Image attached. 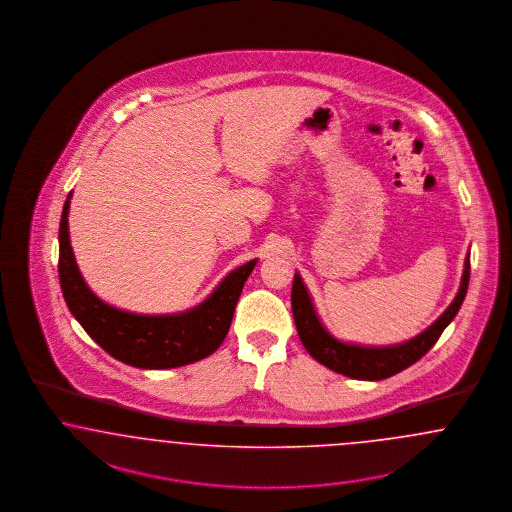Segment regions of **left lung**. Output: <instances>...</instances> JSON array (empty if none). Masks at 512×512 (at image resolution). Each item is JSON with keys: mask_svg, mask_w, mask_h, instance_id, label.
Masks as SVG:
<instances>
[{"mask_svg": "<svg viewBox=\"0 0 512 512\" xmlns=\"http://www.w3.org/2000/svg\"><path fill=\"white\" fill-rule=\"evenodd\" d=\"M469 278H471V255L465 257L461 286L455 299L451 301L450 307L444 310V314L432 326L415 335L413 339L398 345L364 347V345L343 343L335 339L320 322L312 297L299 272H295L293 287H291L293 320H295L303 347L307 348L308 354L316 362H320L322 366H326L335 373H343L350 379L381 381L400 373L402 369L409 368L434 347L442 331L450 326L451 320L457 316L459 308L463 305L467 287H469Z\"/></svg>", "mask_w": 512, "mask_h": 512, "instance_id": "left-lung-1", "label": "left lung"}]
</instances>
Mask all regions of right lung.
<instances>
[{"instance_id":"1","label":"right lung","mask_w":512,"mask_h":512,"mask_svg":"<svg viewBox=\"0 0 512 512\" xmlns=\"http://www.w3.org/2000/svg\"><path fill=\"white\" fill-rule=\"evenodd\" d=\"M68 194L59 226V280L66 307L87 335L116 360L141 369L181 368L225 341L234 308L257 259L234 268L198 307L177 314H135L99 299L83 280L70 246Z\"/></svg>"}]
</instances>
